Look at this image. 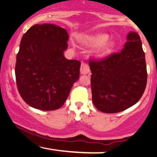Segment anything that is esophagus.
Listing matches in <instances>:
<instances>
[{"label":"esophagus","instance_id":"1","mask_svg":"<svg viewBox=\"0 0 157 157\" xmlns=\"http://www.w3.org/2000/svg\"><path fill=\"white\" fill-rule=\"evenodd\" d=\"M90 72V68L89 64L86 63L82 62L81 63V67H80V73L82 75H87Z\"/></svg>","mask_w":157,"mask_h":157}]
</instances>
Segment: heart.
<instances>
[{
	"label": "heart",
	"instance_id": "heart-1",
	"mask_svg": "<svg viewBox=\"0 0 157 157\" xmlns=\"http://www.w3.org/2000/svg\"><path fill=\"white\" fill-rule=\"evenodd\" d=\"M108 40H109V35H108L98 34V35L88 36V37H85L83 39V42L86 44L90 45V46H100V45L105 43ZM113 46H114V43L113 42H109L108 44H105L100 46V48L97 51V54L100 55H102L109 53L112 49Z\"/></svg>",
	"mask_w": 157,
	"mask_h": 157
}]
</instances>
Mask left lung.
Here are the masks:
<instances>
[{"label": "left lung", "instance_id": "8db88e82", "mask_svg": "<svg viewBox=\"0 0 157 157\" xmlns=\"http://www.w3.org/2000/svg\"><path fill=\"white\" fill-rule=\"evenodd\" d=\"M91 85L94 105L103 113L125 111L140 100L147 84V68L142 42L130 32L120 52L105 58H91Z\"/></svg>", "mask_w": 157, "mask_h": 157}]
</instances>
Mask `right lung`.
Here are the masks:
<instances>
[{
    "mask_svg": "<svg viewBox=\"0 0 157 157\" xmlns=\"http://www.w3.org/2000/svg\"><path fill=\"white\" fill-rule=\"evenodd\" d=\"M68 40L66 29L50 23L34 25L23 35L15 77L20 95L29 105L53 111L67 100L81 65L64 57Z\"/></svg>",
    "mask_w": 157,
    "mask_h": 157,
    "instance_id": "add662e5",
    "label": "right lung"
}]
</instances>
